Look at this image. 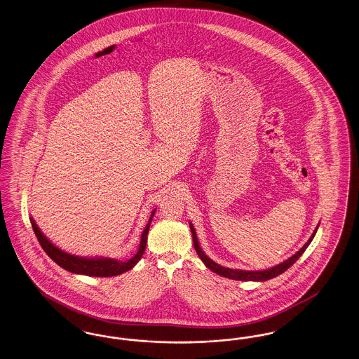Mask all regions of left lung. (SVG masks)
I'll return each instance as SVG.
<instances>
[{"instance_id": "obj_1", "label": "left lung", "mask_w": 359, "mask_h": 359, "mask_svg": "<svg viewBox=\"0 0 359 359\" xmlns=\"http://www.w3.org/2000/svg\"><path fill=\"white\" fill-rule=\"evenodd\" d=\"M189 229H191V232H192V241H194V247H195V250H196V254L199 255V258L203 260V263H204V264H205L211 271H214V273H217V275H222V276H224V278L233 279V280H245V282H247V280H258V282H264V280L273 279L275 276H278V275L285 273L287 269H290V267H291V266H292V264L299 259L302 254L306 251V248L309 247V244L311 243V241L314 239L316 230H318V226H316V231L313 232V235L310 236V239L307 241V243L304 244L297 254H294L291 258L287 259V260H285L283 263H280V264L275 266L273 269L263 270V271H243V270H232V269H227V267L219 266L217 263H215L214 260H211V259L208 258V257L203 252V250H201V245H199V242H198V236H196V232H195V229H194L192 223H189Z\"/></svg>"}]
</instances>
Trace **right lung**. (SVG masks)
I'll return each instance as SVG.
<instances>
[{"mask_svg": "<svg viewBox=\"0 0 359 359\" xmlns=\"http://www.w3.org/2000/svg\"><path fill=\"white\" fill-rule=\"evenodd\" d=\"M155 211L156 210L152 211L151 217L147 223V227L144 229L143 233H142L139 251L136 252V255L133 258L124 260V262L111 258H81V257H74L71 254H67L46 239V236L37 227L36 222L32 217H30V223H32L33 231H34L39 242L41 244L43 251L48 254L49 258L52 259L53 262H56L60 267L73 273H83L88 276H101L102 278V276H115V275L126 273L142 259L144 251H145V245H147V235H148V230L151 226V220L155 215Z\"/></svg>", "mask_w": 359, "mask_h": 359, "instance_id": "1", "label": "right lung"}]
</instances>
